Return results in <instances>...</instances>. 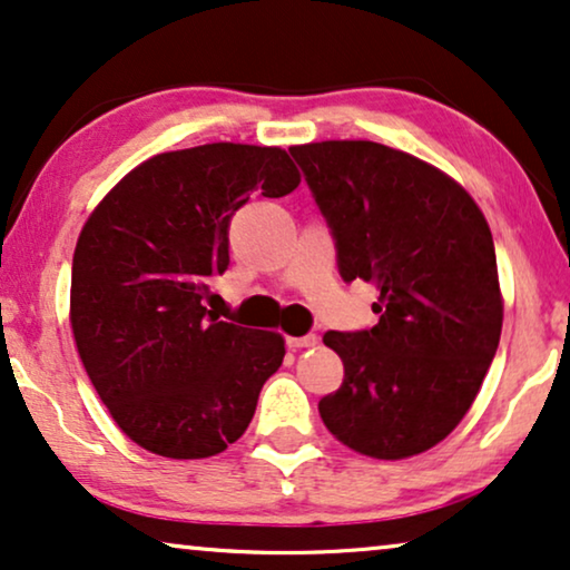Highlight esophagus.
Wrapping results in <instances>:
<instances>
[{
  "label": "esophagus",
  "instance_id": "obj_1",
  "mask_svg": "<svg viewBox=\"0 0 570 570\" xmlns=\"http://www.w3.org/2000/svg\"><path fill=\"white\" fill-rule=\"evenodd\" d=\"M316 342H318L316 334H303V337H287V347L303 350V347H314Z\"/></svg>",
  "mask_w": 570,
  "mask_h": 570
}]
</instances>
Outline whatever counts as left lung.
Segmentation results:
<instances>
[{
    "instance_id": "obj_1",
    "label": "left lung",
    "mask_w": 570,
    "mask_h": 570,
    "mask_svg": "<svg viewBox=\"0 0 570 570\" xmlns=\"http://www.w3.org/2000/svg\"><path fill=\"white\" fill-rule=\"evenodd\" d=\"M337 248L340 277L379 287V324L326 332L345 379L324 425L373 459L428 451L472 407L503 326L490 228L456 181L365 139L291 147Z\"/></svg>"
}]
</instances>
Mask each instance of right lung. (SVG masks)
Here are the masks:
<instances>
[{
	"label": "right lung",
	"mask_w": 570,
	"mask_h": 570,
	"mask_svg": "<svg viewBox=\"0 0 570 570\" xmlns=\"http://www.w3.org/2000/svg\"><path fill=\"white\" fill-rule=\"evenodd\" d=\"M298 184L279 147L202 145L145 160L85 223L69 298L77 353L142 449L215 456L252 423L285 342L217 322L202 301L230 264L233 215L254 191L285 197Z\"/></svg>",
	"instance_id": "1"
}]
</instances>
